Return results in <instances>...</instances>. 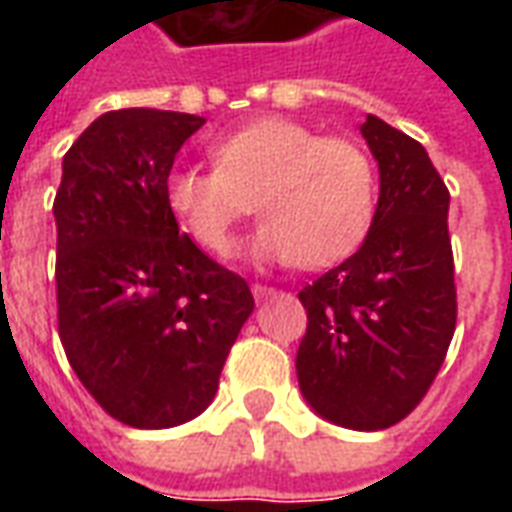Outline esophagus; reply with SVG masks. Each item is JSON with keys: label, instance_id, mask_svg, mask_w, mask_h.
<instances>
[{"label": "esophagus", "instance_id": "esophagus-1", "mask_svg": "<svg viewBox=\"0 0 512 512\" xmlns=\"http://www.w3.org/2000/svg\"><path fill=\"white\" fill-rule=\"evenodd\" d=\"M252 293H255L257 301H266L271 299V296H277L279 290L271 288V285H260V282H255V285H252Z\"/></svg>", "mask_w": 512, "mask_h": 512}]
</instances>
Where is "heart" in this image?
Listing matches in <instances>:
<instances>
[{
  "mask_svg": "<svg viewBox=\"0 0 512 512\" xmlns=\"http://www.w3.org/2000/svg\"><path fill=\"white\" fill-rule=\"evenodd\" d=\"M213 169L178 167L164 200L180 227L227 255L235 224L266 216L252 252L263 260L326 268L356 252L373 227L376 167L362 147L290 117H260L208 145Z\"/></svg>",
  "mask_w": 512,
  "mask_h": 512,
  "instance_id": "1",
  "label": "heart"
}]
</instances>
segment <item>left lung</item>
Segmentation results:
<instances>
[{
  "mask_svg": "<svg viewBox=\"0 0 512 512\" xmlns=\"http://www.w3.org/2000/svg\"><path fill=\"white\" fill-rule=\"evenodd\" d=\"M362 136L381 172L376 219L354 255L299 290L296 370L323 419L384 430L428 395L455 334L450 191L417 139L373 115Z\"/></svg>",
  "mask_w": 512,
  "mask_h": 512,
  "instance_id": "1",
  "label": "left lung"
}]
</instances>
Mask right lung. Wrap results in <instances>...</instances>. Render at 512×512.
<instances>
[{"label": "right lung", "instance_id": "add662e5", "mask_svg": "<svg viewBox=\"0 0 512 512\" xmlns=\"http://www.w3.org/2000/svg\"><path fill=\"white\" fill-rule=\"evenodd\" d=\"M202 123L117 109L62 158L54 197L62 348L95 403L131 428H172L205 411L255 310L246 279L180 233L164 200L175 156Z\"/></svg>", "mask_w": 512, "mask_h": 512}]
</instances>
